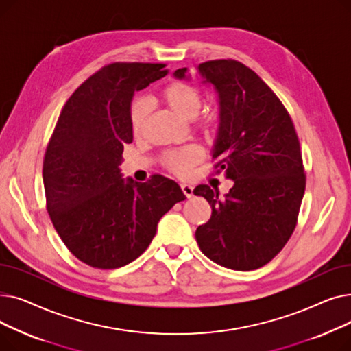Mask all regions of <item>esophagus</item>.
<instances>
[{
	"instance_id": "34e87169",
	"label": "esophagus",
	"mask_w": 351,
	"mask_h": 351,
	"mask_svg": "<svg viewBox=\"0 0 351 351\" xmlns=\"http://www.w3.org/2000/svg\"><path fill=\"white\" fill-rule=\"evenodd\" d=\"M180 188H182V192L185 193V196L188 199H191L193 196V186L192 185H188V183H182Z\"/></svg>"
}]
</instances>
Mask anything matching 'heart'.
<instances>
[{
    "mask_svg": "<svg viewBox=\"0 0 351 351\" xmlns=\"http://www.w3.org/2000/svg\"><path fill=\"white\" fill-rule=\"evenodd\" d=\"M162 98L169 105L175 112L185 118L193 119L197 117L202 106V94L200 90L186 82H172L162 90ZM151 105L146 99L139 98L132 104L131 109V123L134 134H141L146 117L149 114ZM205 152L199 145H186L179 149L166 152L163 162L168 168L179 176L189 175L193 166L202 160Z\"/></svg>",
    "mask_w": 351,
    "mask_h": 351,
    "instance_id": "b5f03b06",
    "label": "heart"
}]
</instances>
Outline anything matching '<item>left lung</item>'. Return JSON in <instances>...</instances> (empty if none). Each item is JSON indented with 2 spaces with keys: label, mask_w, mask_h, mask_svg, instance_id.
<instances>
[{
  "label": "left lung",
  "mask_w": 351,
  "mask_h": 351,
  "mask_svg": "<svg viewBox=\"0 0 351 351\" xmlns=\"http://www.w3.org/2000/svg\"><path fill=\"white\" fill-rule=\"evenodd\" d=\"M196 69L217 94L212 158L233 180L223 197L208 185L193 191L212 208L208 223L196 229V242L220 266L259 269L283 249L298 222L306 188L298 134L283 104L246 65L217 60ZM173 77L189 80L188 68Z\"/></svg>",
  "instance_id": "1"
}]
</instances>
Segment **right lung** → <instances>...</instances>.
I'll return each mask as SVG.
<instances>
[{
  "label": "right lung",
  "mask_w": 351,
  "mask_h": 351,
  "mask_svg": "<svg viewBox=\"0 0 351 351\" xmlns=\"http://www.w3.org/2000/svg\"><path fill=\"white\" fill-rule=\"evenodd\" d=\"M163 64L115 62L89 77L66 101L47 146L44 188L55 230L92 267L118 269L151 245L160 217L185 200L160 175L123 179V145L134 139L136 90L163 78Z\"/></svg>",
  "instance_id": "obj_1"
}]
</instances>
